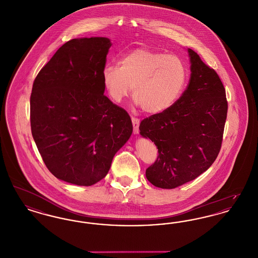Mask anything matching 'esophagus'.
I'll use <instances>...</instances> for the list:
<instances>
[{"label": "esophagus", "instance_id": "esophagus-1", "mask_svg": "<svg viewBox=\"0 0 258 258\" xmlns=\"http://www.w3.org/2000/svg\"><path fill=\"white\" fill-rule=\"evenodd\" d=\"M132 122H133V125H134V134L137 135L139 133V123H140V120L138 118L135 117H132Z\"/></svg>", "mask_w": 258, "mask_h": 258}]
</instances>
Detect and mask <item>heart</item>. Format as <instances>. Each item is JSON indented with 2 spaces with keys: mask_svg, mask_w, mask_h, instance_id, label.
<instances>
[{
  "mask_svg": "<svg viewBox=\"0 0 258 258\" xmlns=\"http://www.w3.org/2000/svg\"><path fill=\"white\" fill-rule=\"evenodd\" d=\"M187 76L183 60L163 52L137 48L120 63H107L102 79L111 98L121 102L134 87L135 103L149 114L167 110L184 91Z\"/></svg>",
  "mask_w": 258,
  "mask_h": 258,
  "instance_id": "obj_1",
  "label": "heart"
}]
</instances>
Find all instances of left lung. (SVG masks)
Returning a JSON list of instances; mask_svg holds the SVG:
<instances>
[{"instance_id":"left-lung-1","label":"left lung","mask_w":258,"mask_h":258,"mask_svg":"<svg viewBox=\"0 0 258 258\" xmlns=\"http://www.w3.org/2000/svg\"><path fill=\"white\" fill-rule=\"evenodd\" d=\"M190 57V78L180 98L167 110L141 121L139 130L158 148L157 160L146 169L151 184L175 188L206 171L221 151L227 99L220 76L200 59Z\"/></svg>"}]
</instances>
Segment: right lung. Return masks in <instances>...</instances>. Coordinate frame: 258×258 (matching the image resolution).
Returning a JSON list of instances; mask_svg holds the SVG:
<instances>
[{
  "mask_svg": "<svg viewBox=\"0 0 258 258\" xmlns=\"http://www.w3.org/2000/svg\"><path fill=\"white\" fill-rule=\"evenodd\" d=\"M111 42L74 38L39 71L31 94V130L56 178L92 185L109 171L133 134L130 115L103 95L102 71Z\"/></svg>",
  "mask_w": 258,
  "mask_h": 258,
  "instance_id": "1",
  "label": "right lung"
}]
</instances>
